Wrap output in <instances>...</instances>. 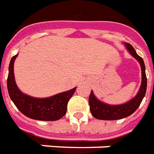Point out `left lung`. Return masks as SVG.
<instances>
[{
  "label": "left lung",
  "instance_id": "obj_1",
  "mask_svg": "<svg viewBox=\"0 0 154 154\" xmlns=\"http://www.w3.org/2000/svg\"><path fill=\"white\" fill-rule=\"evenodd\" d=\"M124 44L128 52L140 64L141 72H142L141 85L135 97L125 103L120 104V105H110V104L105 103L99 99H97V97L94 95L93 91H91L89 97L91 113L95 118L98 119L116 120L129 116L139 108V105L141 104L143 97L145 96L146 90H147V77H146L145 65L143 60L142 57H139L137 54L136 51L131 44L128 43H124Z\"/></svg>",
  "mask_w": 154,
  "mask_h": 154
}]
</instances>
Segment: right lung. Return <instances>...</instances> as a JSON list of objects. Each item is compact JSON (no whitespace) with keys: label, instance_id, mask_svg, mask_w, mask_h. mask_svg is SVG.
I'll return each instance as SVG.
<instances>
[{"label":"right lung","instance_id":"1","mask_svg":"<svg viewBox=\"0 0 154 154\" xmlns=\"http://www.w3.org/2000/svg\"><path fill=\"white\" fill-rule=\"evenodd\" d=\"M18 54L12 57L9 65L7 89L9 96L18 110L25 116L37 120L54 121L65 116L68 100L77 87L49 97L38 98L23 93L15 83L14 63Z\"/></svg>","mask_w":154,"mask_h":154}]
</instances>
